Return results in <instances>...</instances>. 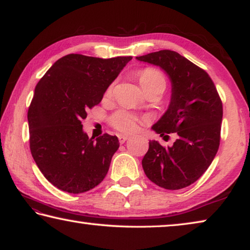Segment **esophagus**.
<instances>
[{"instance_id":"1","label":"esophagus","mask_w":250,"mask_h":250,"mask_svg":"<svg viewBox=\"0 0 250 250\" xmlns=\"http://www.w3.org/2000/svg\"><path fill=\"white\" fill-rule=\"evenodd\" d=\"M118 139H119V142L121 143V145H122V143H125L126 140H128V139H129V137H128V135H124V134H119V135H118Z\"/></svg>"}]
</instances>
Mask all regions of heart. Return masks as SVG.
Wrapping results in <instances>:
<instances>
[{"label": "heart", "mask_w": 250, "mask_h": 250, "mask_svg": "<svg viewBox=\"0 0 250 250\" xmlns=\"http://www.w3.org/2000/svg\"><path fill=\"white\" fill-rule=\"evenodd\" d=\"M138 79L140 83L142 89L146 92L152 90H163L167 87V79L162 71L154 67H146L138 73ZM115 90V83H111L107 88L104 95L105 97H110ZM145 121L143 118L135 115V113L128 111V110L121 109L113 112L109 118V124L113 129H116L120 132L131 133L134 132L138 129L140 124Z\"/></svg>", "instance_id": "1"}]
</instances>
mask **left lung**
I'll list each match as a JSON object with an SVG mask.
<instances>
[{"label": "left lung", "mask_w": 250, "mask_h": 250, "mask_svg": "<svg viewBox=\"0 0 250 250\" xmlns=\"http://www.w3.org/2000/svg\"><path fill=\"white\" fill-rule=\"evenodd\" d=\"M137 59L160 66L170 76V107L152 129L164 138L170 133L177 135L171 147L149 142L143 170L160 188H184L204 174L217 153L222 99L209 75L179 53L163 49Z\"/></svg>", "instance_id": "obj_1"}]
</instances>
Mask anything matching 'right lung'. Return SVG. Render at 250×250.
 <instances>
[{
	"label": "right lung",
	"instance_id": "1",
	"mask_svg": "<svg viewBox=\"0 0 250 250\" xmlns=\"http://www.w3.org/2000/svg\"><path fill=\"white\" fill-rule=\"evenodd\" d=\"M131 59L69 54L36 84L27 112L29 149L46 180L62 191L87 192L107 175L118 138L108 133L88 138L82 121Z\"/></svg>",
	"mask_w": 250,
	"mask_h": 250
}]
</instances>
